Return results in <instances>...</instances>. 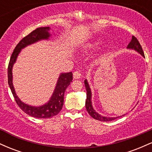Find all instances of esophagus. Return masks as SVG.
I'll list each match as a JSON object with an SVG mask.
<instances>
[{
  "label": "esophagus",
  "mask_w": 152,
  "mask_h": 152,
  "mask_svg": "<svg viewBox=\"0 0 152 152\" xmlns=\"http://www.w3.org/2000/svg\"><path fill=\"white\" fill-rule=\"evenodd\" d=\"M81 73L78 71H76L74 72V78L75 79H78L81 77Z\"/></svg>",
  "instance_id": "esophagus-1"
}]
</instances>
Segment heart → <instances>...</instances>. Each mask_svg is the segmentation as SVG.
Instances as JSON below:
<instances>
[{
	"label": "heart",
	"mask_w": 152,
	"mask_h": 152,
	"mask_svg": "<svg viewBox=\"0 0 152 152\" xmlns=\"http://www.w3.org/2000/svg\"><path fill=\"white\" fill-rule=\"evenodd\" d=\"M102 43L101 42V41H96V42H94V43H92V44H91L90 46H91V47H99V46H102Z\"/></svg>",
	"instance_id": "1"
}]
</instances>
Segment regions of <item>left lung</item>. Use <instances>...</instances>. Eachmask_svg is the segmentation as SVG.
Returning <instances> with one entry per match:
<instances>
[{"label": "left lung", "instance_id": "left-lung-1", "mask_svg": "<svg viewBox=\"0 0 152 152\" xmlns=\"http://www.w3.org/2000/svg\"><path fill=\"white\" fill-rule=\"evenodd\" d=\"M127 48H130V49H134L137 50L138 53H139L142 56L144 57V51H143L142 46L139 43V41L137 40V38L135 37V36H132V41L131 42L129 43ZM84 84L85 87H86V109L88 111V113L91 117H93L95 119L99 120V121H113V120L116 119L118 117H106V116H103L102 115L99 114L98 113L96 112L95 110L94 109L93 106H92L91 104V88L89 87V85H88V82H87V80H85L84 81ZM124 116V115H123Z\"/></svg>", "mask_w": 152, "mask_h": 152}]
</instances>
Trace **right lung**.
Listing matches in <instances>:
<instances>
[{
  "label": "right lung",
  "instance_id": "add662e5",
  "mask_svg": "<svg viewBox=\"0 0 152 152\" xmlns=\"http://www.w3.org/2000/svg\"><path fill=\"white\" fill-rule=\"evenodd\" d=\"M50 30L49 27H41L38 28L36 30L33 31L31 34H29L26 37H24L21 41L19 42L15 46L11 56H10L9 64L8 67V82L9 87L14 97L15 102L17 103L19 107L21 110L28 114L29 116L36 118H47L52 117L58 114L62 109L64 105V93L67 87L70 85L71 82L73 79L72 72L64 73L61 74L59 76L58 81H57L56 86L54 90L53 95L50 97V99L48 103L43 106H29L28 104H24L16 96L15 92L14 87L13 85V75H12V68L13 64L16 61L17 57L22 48H25L28 45L32 44L41 41L43 39H48L50 37V34L48 31Z\"/></svg>",
  "mask_w": 152,
  "mask_h": 152
}]
</instances>
